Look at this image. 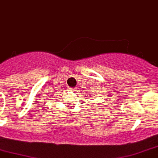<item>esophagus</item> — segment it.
<instances>
[{"mask_svg":"<svg viewBox=\"0 0 158 158\" xmlns=\"http://www.w3.org/2000/svg\"><path fill=\"white\" fill-rule=\"evenodd\" d=\"M69 90L73 91V92H75V91H77V89L76 88H69Z\"/></svg>","mask_w":158,"mask_h":158,"instance_id":"obj_1","label":"esophagus"}]
</instances>
